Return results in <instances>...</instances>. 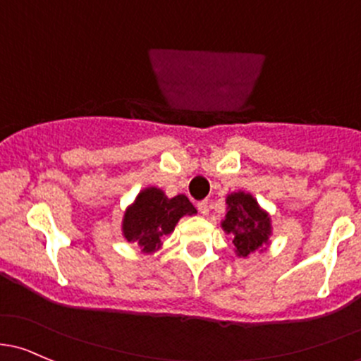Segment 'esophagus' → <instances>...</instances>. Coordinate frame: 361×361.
Masks as SVG:
<instances>
[{"label":"esophagus","mask_w":361,"mask_h":361,"mask_svg":"<svg viewBox=\"0 0 361 361\" xmlns=\"http://www.w3.org/2000/svg\"><path fill=\"white\" fill-rule=\"evenodd\" d=\"M197 209H199L200 214L207 216L209 214V202L207 200H200V202H197Z\"/></svg>","instance_id":"1"}]
</instances>
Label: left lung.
<instances>
[{"label": "left lung", "mask_w": 361, "mask_h": 361, "mask_svg": "<svg viewBox=\"0 0 361 361\" xmlns=\"http://www.w3.org/2000/svg\"><path fill=\"white\" fill-rule=\"evenodd\" d=\"M226 216L221 226L226 233L233 235L235 252L247 257L268 244L271 225L268 214L257 206L250 193L235 192L226 197Z\"/></svg>", "instance_id": "8db88e82"}]
</instances>
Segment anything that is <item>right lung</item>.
<instances>
[{"instance_id":"1","label":"right lung","mask_w":361,"mask_h":361,"mask_svg":"<svg viewBox=\"0 0 361 361\" xmlns=\"http://www.w3.org/2000/svg\"><path fill=\"white\" fill-rule=\"evenodd\" d=\"M195 212L197 209L185 195L168 199L159 188H145L126 209L123 233L128 242H135L143 252H154L161 247L162 238L174 230L180 218Z\"/></svg>"}]
</instances>
